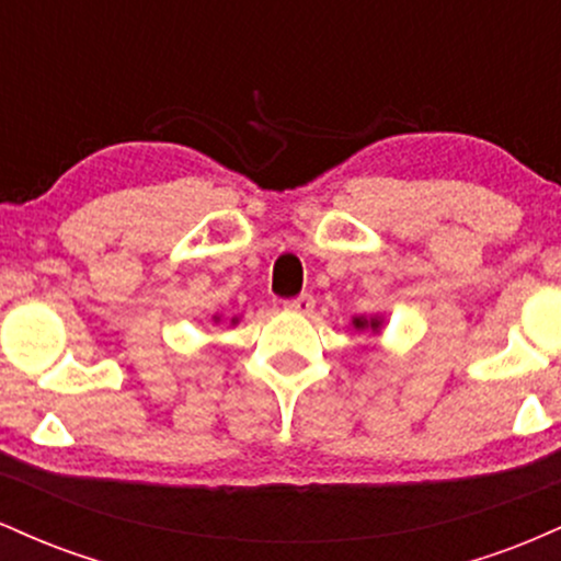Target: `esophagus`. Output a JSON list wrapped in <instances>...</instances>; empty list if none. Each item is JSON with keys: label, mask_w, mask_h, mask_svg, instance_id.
Returning <instances> with one entry per match:
<instances>
[{"label": "esophagus", "mask_w": 561, "mask_h": 561, "mask_svg": "<svg viewBox=\"0 0 561 561\" xmlns=\"http://www.w3.org/2000/svg\"><path fill=\"white\" fill-rule=\"evenodd\" d=\"M282 306H285V311H293V313H311L313 311V295L302 293V295H298V298L285 300Z\"/></svg>", "instance_id": "1"}]
</instances>
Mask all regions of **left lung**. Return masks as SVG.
Masks as SVG:
<instances>
[{"mask_svg": "<svg viewBox=\"0 0 561 561\" xmlns=\"http://www.w3.org/2000/svg\"><path fill=\"white\" fill-rule=\"evenodd\" d=\"M353 327H356V330H371V332H377L379 327H382V319H379V317H375V319L356 317V319H353Z\"/></svg>", "mask_w": 561, "mask_h": 561, "instance_id": "8db88e82", "label": "left lung"}]
</instances>
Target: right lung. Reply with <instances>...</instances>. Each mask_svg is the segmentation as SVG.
<instances>
[{
	"label": "right lung",
	"instance_id": "add662e5",
	"mask_svg": "<svg viewBox=\"0 0 561 561\" xmlns=\"http://www.w3.org/2000/svg\"><path fill=\"white\" fill-rule=\"evenodd\" d=\"M231 321H237V319H231Z\"/></svg>",
	"mask_w": 561,
	"mask_h": 561
}]
</instances>
